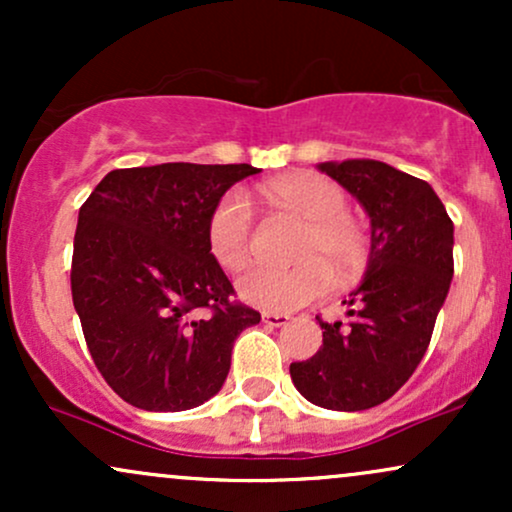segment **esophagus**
Masks as SVG:
<instances>
[{
  "label": "esophagus",
  "instance_id": "1",
  "mask_svg": "<svg viewBox=\"0 0 512 512\" xmlns=\"http://www.w3.org/2000/svg\"><path fill=\"white\" fill-rule=\"evenodd\" d=\"M289 320H291L289 315H281V313H264L262 315V322L269 327H284Z\"/></svg>",
  "mask_w": 512,
  "mask_h": 512
}]
</instances>
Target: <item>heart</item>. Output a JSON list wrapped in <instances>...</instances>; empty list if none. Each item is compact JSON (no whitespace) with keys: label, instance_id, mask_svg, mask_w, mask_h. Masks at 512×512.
<instances>
[{"label":"heart","instance_id":"1","mask_svg":"<svg viewBox=\"0 0 512 512\" xmlns=\"http://www.w3.org/2000/svg\"><path fill=\"white\" fill-rule=\"evenodd\" d=\"M264 195L308 223L291 269L252 267L238 279V296L264 313H291L325 296L332 281H349L368 260V236L337 182L320 175H284L264 185ZM207 240L223 269H240L252 250V204L245 192H226L211 209Z\"/></svg>","mask_w":512,"mask_h":512}]
</instances>
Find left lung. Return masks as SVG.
<instances>
[{"mask_svg": "<svg viewBox=\"0 0 512 512\" xmlns=\"http://www.w3.org/2000/svg\"><path fill=\"white\" fill-rule=\"evenodd\" d=\"M317 170L368 214L370 255L344 301L349 325L320 320L322 346L289 370L315 407L363 411L395 395L426 354L450 291L455 226L426 180L383 161H327Z\"/></svg>", "mask_w": 512, "mask_h": 512, "instance_id": "left-lung-1", "label": "left lung"}]
</instances>
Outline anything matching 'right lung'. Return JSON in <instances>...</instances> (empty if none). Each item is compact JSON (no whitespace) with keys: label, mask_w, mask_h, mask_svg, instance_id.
Here are the masks:
<instances>
[{"label":"right lung","mask_w":512,"mask_h":512,"mask_svg":"<svg viewBox=\"0 0 512 512\" xmlns=\"http://www.w3.org/2000/svg\"><path fill=\"white\" fill-rule=\"evenodd\" d=\"M248 163L110 170L79 209L72 298L93 363L144 411H185L226 383L233 344L260 313L233 303L207 223Z\"/></svg>","instance_id":"obj_1"}]
</instances>
